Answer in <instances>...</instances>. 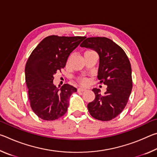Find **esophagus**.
<instances>
[{
	"mask_svg": "<svg viewBox=\"0 0 157 157\" xmlns=\"http://www.w3.org/2000/svg\"><path fill=\"white\" fill-rule=\"evenodd\" d=\"M78 91H82V92H84V91H86V89H83V88H79V89H78Z\"/></svg>",
	"mask_w": 157,
	"mask_h": 157,
	"instance_id": "1",
	"label": "esophagus"
}]
</instances>
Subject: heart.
Masks as SVG:
<instances>
[{
    "label": "heart",
    "mask_w": 157,
    "mask_h": 157,
    "mask_svg": "<svg viewBox=\"0 0 157 157\" xmlns=\"http://www.w3.org/2000/svg\"><path fill=\"white\" fill-rule=\"evenodd\" d=\"M92 52H94L92 51V50H87V51H86V52H85V54H88V53H92ZM78 82L79 84L82 85V86H88L89 84L90 79L86 78H81L78 79Z\"/></svg>",
    "instance_id": "heart-1"
}]
</instances>
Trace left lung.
<instances>
[{
	"label": "left lung",
	"mask_w": 157,
	"mask_h": 157,
	"mask_svg": "<svg viewBox=\"0 0 157 157\" xmlns=\"http://www.w3.org/2000/svg\"><path fill=\"white\" fill-rule=\"evenodd\" d=\"M81 47L94 50L100 57L98 78L100 84L107 85L104 95L94 89L95 98L87 107L92 117L109 121L125 107L132 89V68L126 53L121 47L107 37H89Z\"/></svg>",
	"instance_id": "1"
}]
</instances>
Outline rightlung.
<instances>
[{
    "mask_svg": "<svg viewBox=\"0 0 157 157\" xmlns=\"http://www.w3.org/2000/svg\"><path fill=\"white\" fill-rule=\"evenodd\" d=\"M85 36L44 38L32 52L25 68L30 107L44 121H55L67 111L69 98L77 89L64 84L59 89L53 84L54 75L65 67L68 57Z\"/></svg>",
    "mask_w": 157,
    "mask_h": 157,
    "instance_id": "right-lung-1",
    "label": "right lung"
}]
</instances>
